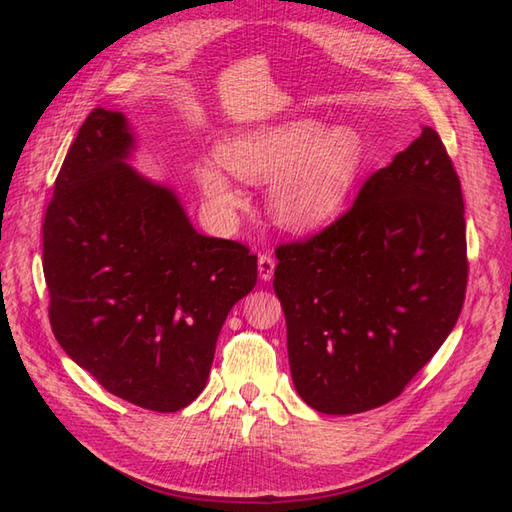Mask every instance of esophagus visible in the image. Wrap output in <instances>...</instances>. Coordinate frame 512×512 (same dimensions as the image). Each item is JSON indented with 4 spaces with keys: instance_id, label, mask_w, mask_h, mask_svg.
<instances>
[{
    "instance_id": "1",
    "label": "esophagus",
    "mask_w": 512,
    "mask_h": 512,
    "mask_svg": "<svg viewBox=\"0 0 512 512\" xmlns=\"http://www.w3.org/2000/svg\"><path fill=\"white\" fill-rule=\"evenodd\" d=\"M257 268H259V279L270 281L275 275V257L270 253H262L257 259Z\"/></svg>"
}]
</instances>
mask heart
<instances>
[{
  "mask_svg": "<svg viewBox=\"0 0 512 512\" xmlns=\"http://www.w3.org/2000/svg\"><path fill=\"white\" fill-rule=\"evenodd\" d=\"M220 154L237 178L275 182L270 209L292 231H310L334 220L363 167V145L354 129L341 125L323 132L312 118L237 134L226 140ZM195 178L217 209L242 206V193L217 165L202 162Z\"/></svg>",
  "mask_w": 512,
  "mask_h": 512,
  "instance_id": "obj_1",
  "label": "heart"
}]
</instances>
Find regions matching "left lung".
Listing matches in <instances>:
<instances>
[{
	"label": "left lung",
	"instance_id": "8db88e82",
	"mask_svg": "<svg viewBox=\"0 0 512 512\" xmlns=\"http://www.w3.org/2000/svg\"><path fill=\"white\" fill-rule=\"evenodd\" d=\"M275 255L299 396L332 416L398 398L458 323L469 279L460 178L436 129L372 173L339 220Z\"/></svg>",
	"mask_w": 512,
	"mask_h": 512
}]
</instances>
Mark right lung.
Returning <instances> with one entry per match:
<instances>
[{"label":"right lung","instance_id":"right-lung-1","mask_svg":"<svg viewBox=\"0 0 512 512\" xmlns=\"http://www.w3.org/2000/svg\"><path fill=\"white\" fill-rule=\"evenodd\" d=\"M134 136L96 107L43 217L50 325L110 394L169 413L200 396L226 314L257 284V255L191 226L176 193L127 165Z\"/></svg>","mask_w":512,"mask_h":512}]
</instances>
